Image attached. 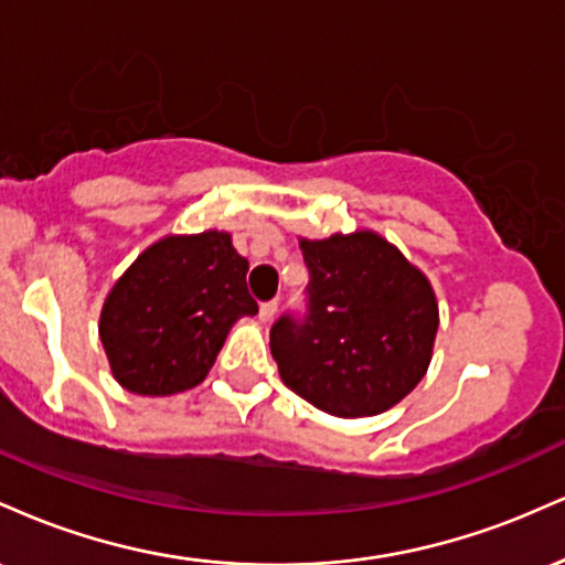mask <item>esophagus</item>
Returning <instances> with one entry per match:
<instances>
[{
  "instance_id": "esophagus-1",
  "label": "esophagus",
  "mask_w": 565,
  "mask_h": 565,
  "mask_svg": "<svg viewBox=\"0 0 565 565\" xmlns=\"http://www.w3.org/2000/svg\"><path fill=\"white\" fill-rule=\"evenodd\" d=\"M276 313H278V300H270V302H263L260 305V321L263 323L274 321Z\"/></svg>"
}]
</instances>
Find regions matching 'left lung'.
Wrapping results in <instances>:
<instances>
[{"mask_svg": "<svg viewBox=\"0 0 565 565\" xmlns=\"http://www.w3.org/2000/svg\"><path fill=\"white\" fill-rule=\"evenodd\" d=\"M308 313L270 329L284 385L334 417H374L425 377L438 332L436 291L387 238L355 231L300 238Z\"/></svg>", "mask_w": 565, "mask_h": 565, "instance_id": "1", "label": "left lung"}]
</instances>
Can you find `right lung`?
Listing matches in <instances>:
<instances>
[{
    "label": "right lung",
    "mask_w": 565,
    "mask_h": 565,
    "mask_svg": "<svg viewBox=\"0 0 565 565\" xmlns=\"http://www.w3.org/2000/svg\"><path fill=\"white\" fill-rule=\"evenodd\" d=\"M249 263L231 233L164 236L138 255L100 310L103 350L129 393L172 395L210 374L231 327L255 316Z\"/></svg>",
    "instance_id": "obj_1"
}]
</instances>
